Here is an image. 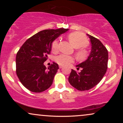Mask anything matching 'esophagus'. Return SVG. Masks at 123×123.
Masks as SVG:
<instances>
[{"mask_svg":"<svg viewBox=\"0 0 123 123\" xmlns=\"http://www.w3.org/2000/svg\"><path fill=\"white\" fill-rule=\"evenodd\" d=\"M59 68L61 69V68H63V66H62V65H59Z\"/></svg>","mask_w":123,"mask_h":123,"instance_id":"obj_1","label":"esophagus"}]
</instances>
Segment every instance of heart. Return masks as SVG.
Here are the masks:
<instances>
[{"label": "heart", "mask_w": 123, "mask_h": 123, "mask_svg": "<svg viewBox=\"0 0 123 123\" xmlns=\"http://www.w3.org/2000/svg\"><path fill=\"white\" fill-rule=\"evenodd\" d=\"M69 40L74 47L80 48L77 51V57L79 59H84L86 56L87 51L84 48L87 46L89 44L88 39L83 33L75 32L71 33L68 36ZM59 49V40H55L51 43V50L54 53L58 52ZM74 58L70 55L65 54H60L55 58V61L60 65H67L74 62Z\"/></svg>", "instance_id": "heart-1"}]
</instances>
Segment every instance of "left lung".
Wrapping results in <instances>:
<instances>
[{
  "label": "left lung",
  "mask_w": 123,
  "mask_h": 123,
  "mask_svg": "<svg viewBox=\"0 0 123 123\" xmlns=\"http://www.w3.org/2000/svg\"><path fill=\"white\" fill-rule=\"evenodd\" d=\"M91 43V51L86 61L77 65V73L72 69L68 80L72 86L80 91L90 90L101 81L107 69L108 51L106 47L97 38L87 34Z\"/></svg>",
  "instance_id": "8db88e82"
}]
</instances>
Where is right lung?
I'll return each mask as SVG.
<instances>
[{
  "label": "right lung",
  "instance_id": "add662e5",
  "mask_svg": "<svg viewBox=\"0 0 123 123\" xmlns=\"http://www.w3.org/2000/svg\"><path fill=\"white\" fill-rule=\"evenodd\" d=\"M68 29L45 30L25 42L17 53L16 74L20 82L30 91L42 92L51 86L59 66L53 63L47 69L43 63L50 54L51 43Z\"/></svg>",
  "mask_w": 123,
  "mask_h": 123
}]
</instances>
